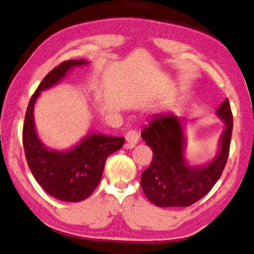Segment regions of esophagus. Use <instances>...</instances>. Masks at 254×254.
I'll return each mask as SVG.
<instances>
[{
    "instance_id": "obj_1",
    "label": "esophagus",
    "mask_w": 254,
    "mask_h": 254,
    "mask_svg": "<svg viewBox=\"0 0 254 254\" xmlns=\"http://www.w3.org/2000/svg\"><path fill=\"white\" fill-rule=\"evenodd\" d=\"M126 148L127 149H132L139 141V134L136 133L135 131H128L126 135Z\"/></svg>"
}]
</instances>
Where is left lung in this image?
Returning <instances> with one entry per match:
<instances>
[{
    "mask_svg": "<svg viewBox=\"0 0 254 254\" xmlns=\"http://www.w3.org/2000/svg\"><path fill=\"white\" fill-rule=\"evenodd\" d=\"M216 115L224 122L216 156L210 162L189 164L187 130L181 116L164 112L151 116L143 127L141 138L152 150V162L141 174V188L151 203L158 207H189L211 190L221 176L226 165L233 115L226 98L216 110Z\"/></svg>",
    "mask_w": 254,
    "mask_h": 254,
    "instance_id": "1",
    "label": "left lung"
}]
</instances>
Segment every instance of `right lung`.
<instances>
[{
  "label": "right lung",
  "mask_w": 254,
  "mask_h": 254,
  "mask_svg": "<svg viewBox=\"0 0 254 254\" xmlns=\"http://www.w3.org/2000/svg\"><path fill=\"white\" fill-rule=\"evenodd\" d=\"M87 64L89 62L84 60H70L54 67L31 97L23 123V148L35 180L48 194L65 202L87 199L102 179L107 157L124 144L123 136L96 132L87 134L73 147L56 150L46 147L37 134L34 107L40 92L58 84L73 67Z\"/></svg>",
  "instance_id": "obj_1"
}]
</instances>
